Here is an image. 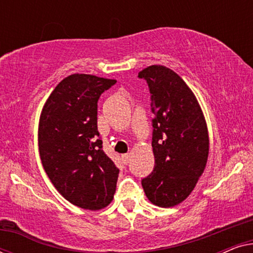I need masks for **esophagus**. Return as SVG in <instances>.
<instances>
[{
	"label": "esophagus",
	"instance_id": "esophagus-1",
	"mask_svg": "<svg viewBox=\"0 0 253 253\" xmlns=\"http://www.w3.org/2000/svg\"><path fill=\"white\" fill-rule=\"evenodd\" d=\"M122 161L124 165H127L130 162V154H123L122 155Z\"/></svg>",
	"mask_w": 253,
	"mask_h": 253
}]
</instances>
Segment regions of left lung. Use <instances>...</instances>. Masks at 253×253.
<instances>
[{
  "label": "left lung",
  "mask_w": 253,
  "mask_h": 253,
  "mask_svg": "<svg viewBox=\"0 0 253 253\" xmlns=\"http://www.w3.org/2000/svg\"><path fill=\"white\" fill-rule=\"evenodd\" d=\"M152 94L154 169L141 181L148 200L172 207L188 198L205 170L210 138L203 110L186 83L165 65H150L138 75Z\"/></svg>",
  "instance_id": "left-lung-1"
}]
</instances>
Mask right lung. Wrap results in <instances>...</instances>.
<instances>
[{"label": "right lung", "mask_w": 253, "mask_h": 253, "mask_svg": "<svg viewBox=\"0 0 253 253\" xmlns=\"http://www.w3.org/2000/svg\"><path fill=\"white\" fill-rule=\"evenodd\" d=\"M115 79L74 74L58 83L41 110L39 153L50 182L68 202L98 211L114 198L119 168L102 150L98 100Z\"/></svg>", "instance_id": "1"}]
</instances>
